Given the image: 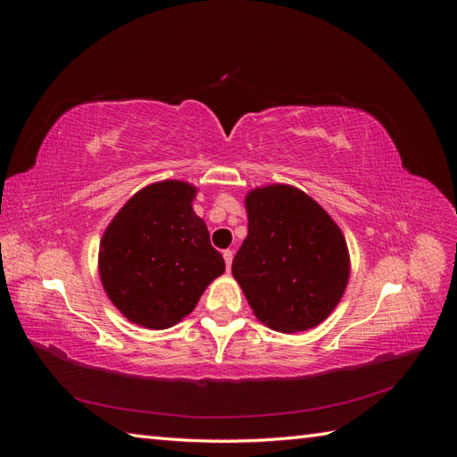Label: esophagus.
<instances>
[{
	"instance_id": "esophagus-1",
	"label": "esophagus",
	"mask_w": 457,
	"mask_h": 457,
	"mask_svg": "<svg viewBox=\"0 0 457 457\" xmlns=\"http://www.w3.org/2000/svg\"><path fill=\"white\" fill-rule=\"evenodd\" d=\"M223 257H225V262H227V270H230V265H232V257H234V253H232L230 250H225V252H223Z\"/></svg>"
}]
</instances>
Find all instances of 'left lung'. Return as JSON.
Instances as JSON below:
<instances>
[{
	"mask_svg": "<svg viewBox=\"0 0 457 457\" xmlns=\"http://www.w3.org/2000/svg\"><path fill=\"white\" fill-rule=\"evenodd\" d=\"M247 237L232 276L259 322L282 334L322 324L351 276L349 247L324 207L292 185L245 195Z\"/></svg>",
	"mask_w": 457,
	"mask_h": 457,
	"instance_id": "8db88e82",
	"label": "left lung"
}]
</instances>
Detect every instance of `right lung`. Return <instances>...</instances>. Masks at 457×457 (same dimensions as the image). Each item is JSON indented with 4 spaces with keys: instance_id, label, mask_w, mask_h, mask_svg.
I'll list each match as a JSON object with an SVG mask.
<instances>
[{
    "instance_id": "1",
    "label": "right lung",
    "mask_w": 457,
    "mask_h": 457,
    "mask_svg": "<svg viewBox=\"0 0 457 457\" xmlns=\"http://www.w3.org/2000/svg\"><path fill=\"white\" fill-rule=\"evenodd\" d=\"M198 188L177 179L152 183L110 220L99 245L108 299L129 322L168 329L195 311L225 259L192 202Z\"/></svg>"
}]
</instances>
